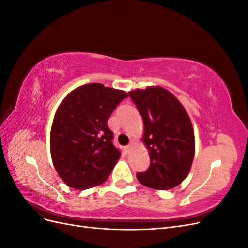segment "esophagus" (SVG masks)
<instances>
[{"label": "esophagus", "instance_id": "34e87169", "mask_svg": "<svg viewBox=\"0 0 248 248\" xmlns=\"http://www.w3.org/2000/svg\"><path fill=\"white\" fill-rule=\"evenodd\" d=\"M133 146H134L133 142H130V144H129L128 146H127V147H126V149H125V150H126V152H127V153H129V152L131 151V150H132Z\"/></svg>", "mask_w": 248, "mask_h": 248}]
</instances>
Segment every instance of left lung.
I'll list each match as a JSON object with an SVG mask.
<instances>
[{
	"label": "left lung",
	"mask_w": 248,
	"mask_h": 248,
	"mask_svg": "<svg viewBox=\"0 0 248 248\" xmlns=\"http://www.w3.org/2000/svg\"><path fill=\"white\" fill-rule=\"evenodd\" d=\"M144 121L142 142L150 156V167L138 172L140 184L168 190L188 176L196 151L191 120L186 109L167 89L149 86L129 91Z\"/></svg>",
	"instance_id": "left-lung-1"
}]
</instances>
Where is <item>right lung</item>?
Returning <instances> with one entry per match:
<instances>
[{"label":"right lung","mask_w":248,"mask_h":248,"mask_svg":"<svg viewBox=\"0 0 248 248\" xmlns=\"http://www.w3.org/2000/svg\"><path fill=\"white\" fill-rule=\"evenodd\" d=\"M127 96L122 90L93 82L72 90L60 103L49 147L54 167L66 185L84 190L107 181L121 156L108 121Z\"/></svg>","instance_id":"obj_1"}]
</instances>
